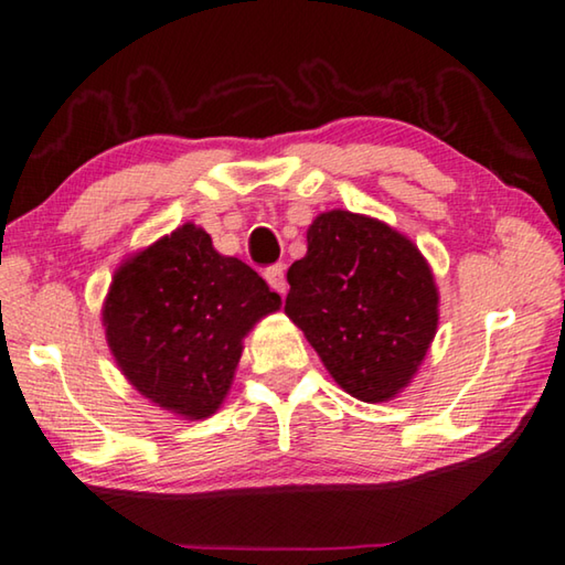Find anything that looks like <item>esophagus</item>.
Masks as SVG:
<instances>
[{
  "mask_svg": "<svg viewBox=\"0 0 565 565\" xmlns=\"http://www.w3.org/2000/svg\"><path fill=\"white\" fill-rule=\"evenodd\" d=\"M265 275V280H267V285H270V288L275 290V292H285L288 290V280H285V265H273V267H267V270L263 273Z\"/></svg>",
  "mask_w": 565,
  "mask_h": 565,
  "instance_id": "obj_1",
  "label": "esophagus"
}]
</instances>
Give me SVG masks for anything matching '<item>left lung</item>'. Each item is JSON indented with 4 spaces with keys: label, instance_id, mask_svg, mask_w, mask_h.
Returning a JSON list of instances; mask_svg holds the SVG:
<instances>
[{
    "label": "left lung",
    "instance_id": "left-lung-1",
    "mask_svg": "<svg viewBox=\"0 0 565 565\" xmlns=\"http://www.w3.org/2000/svg\"><path fill=\"white\" fill-rule=\"evenodd\" d=\"M288 282L285 316L345 393L383 403L413 381L438 330V288L408 237L355 212H322Z\"/></svg>",
    "mask_w": 565,
    "mask_h": 565
}]
</instances>
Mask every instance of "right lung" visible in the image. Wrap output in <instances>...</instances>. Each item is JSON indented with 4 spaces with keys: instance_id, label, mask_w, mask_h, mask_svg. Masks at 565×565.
I'll use <instances>...</instances> for the list:
<instances>
[{
    "instance_id": "obj_1",
    "label": "right lung",
    "mask_w": 565,
    "mask_h": 565,
    "mask_svg": "<svg viewBox=\"0 0 565 565\" xmlns=\"http://www.w3.org/2000/svg\"><path fill=\"white\" fill-rule=\"evenodd\" d=\"M277 308L280 295L253 267L220 255L205 230L184 222L119 265L102 322L135 391L202 420L233 385L243 338Z\"/></svg>"
}]
</instances>
